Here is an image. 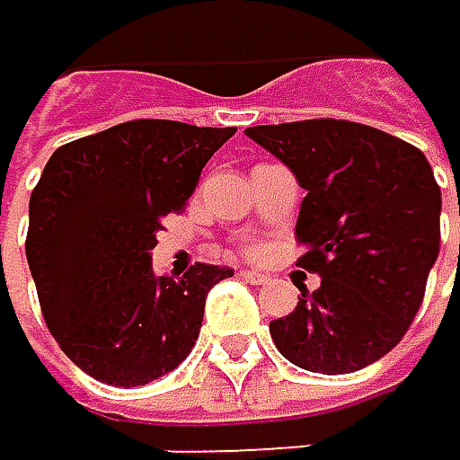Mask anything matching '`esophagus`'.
Here are the masks:
<instances>
[{"instance_id": "1", "label": "esophagus", "mask_w": 460, "mask_h": 460, "mask_svg": "<svg viewBox=\"0 0 460 460\" xmlns=\"http://www.w3.org/2000/svg\"><path fill=\"white\" fill-rule=\"evenodd\" d=\"M238 276H241L243 281H249V284H265V281H268V273H262V270H254V268H243Z\"/></svg>"}]
</instances>
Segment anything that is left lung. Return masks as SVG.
I'll return each instance as SVG.
<instances>
[{"label":"left lung","mask_w":460,"mask_h":460,"mask_svg":"<svg viewBox=\"0 0 460 460\" xmlns=\"http://www.w3.org/2000/svg\"><path fill=\"white\" fill-rule=\"evenodd\" d=\"M306 190L298 268L323 281L270 323L276 349L306 371L349 374L410 331L439 254L442 192L420 148L344 119L249 127Z\"/></svg>","instance_id":"left-lung-1"}]
</instances>
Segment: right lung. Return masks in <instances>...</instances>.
<instances>
[{"mask_svg": "<svg viewBox=\"0 0 460 460\" xmlns=\"http://www.w3.org/2000/svg\"><path fill=\"white\" fill-rule=\"evenodd\" d=\"M235 127L135 119L53 151L29 198L26 260L48 331L89 376L137 387L195 347L208 290L230 268L156 276L151 249Z\"/></svg>", "mask_w": 460, "mask_h": 460, "instance_id": "1", "label": "right lung"}]
</instances>
